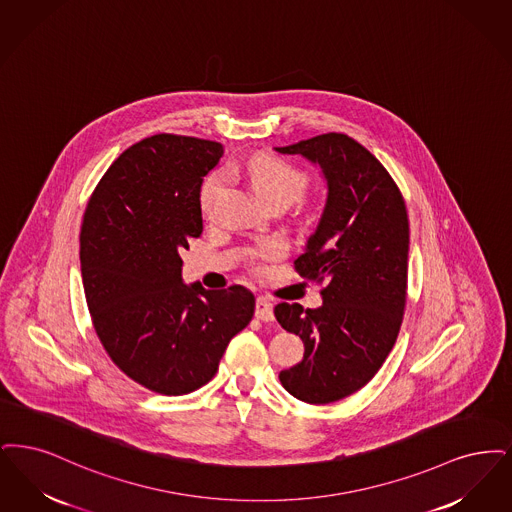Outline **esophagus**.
Listing matches in <instances>:
<instances>
[{
    "label": "esophagus",
    "instance_id": "esophagus-1",
    "mask_svg": "<svg viewBox=\"0 0 512 512\" xmlns=\"http://www.w3.org/2000/svg\"><path fill=\"white\" fill-rule=\"evenodd\" d=\"M256 319H260V321H273V304L264 298V296H258V300H256Z\"/></svg>",
    "mask_w": 512,
    "mask_h": 512
}]
</instances>
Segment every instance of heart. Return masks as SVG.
Listing matches in <instances>:
<instances>
[{"instance_id":"1","label":"heart","mask_w":512,"mask_h":512,"mask_svg":"<svg viewBox=\"0 0 512 512\" xmlns=\"http://www.w3.org/2000/svg\"><path fill=\"white\" fill-rule=\"evenodd\" d=\"M227 170L229 174L245 176L258 197L264 200L283 199L292 202L306 191L308 185V178L300 170L275 156H254L246 162L231 164ZM222 187V174H212L204 179L199 193L200 212L204 216H212ZM285 252L287 245L283 241H267L252 252V258L258 262H269L281 258Z\"/></svg>"}]
</instances>
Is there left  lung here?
I'll return each mask as SVG.
<instances>
[{"mask_svg": "<svg viewBox=\"0 0 512 512\" xmlns=\"http://www.w3.org/2000/svg\"><path fill=\"white\" fill-rule=\"evenodd\" d=\"M319 166L327 183L321 218L294 260L323 283V304H277L279 325L304 342V359L279 373L306 403H333L363 388L390 354L405 308L409 220L398 185L363 145L344 134L275 147Z\"/></svg>", "mask_w": 512, "mask_h": 512, "instance_id": "obj_1", "label": "left lung"}]
</instances>
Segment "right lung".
<instances>
[{
  "mask_svg": "<svg viewBox=\"0 0 512 512\" xmlns=\"http://www.w3.org/2000/svg\"><path fill=\"white\" fill-rule=\"evenodd\" d=\"M222 155L216 141L147 137L112 162L84 214L80 266L95 333L118 369L156 394L204 386L254 315L245 287L206 290L181 277L179 252L202 233V179Z\"/></svg>",
  "mask_w": 512,
  "mask_h": 512,
  "instance_id": "add662e5",
  "label": "right lung"
}]
</instances>
